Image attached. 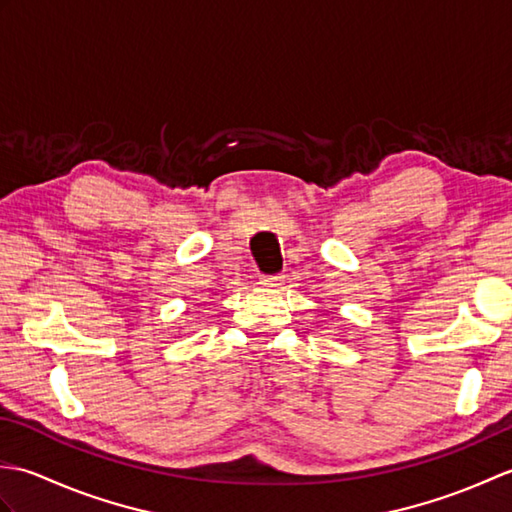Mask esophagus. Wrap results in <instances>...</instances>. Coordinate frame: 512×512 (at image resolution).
<instances>
[{"mask_svg":"<svg viewBox=\"0 0 512 512\" xmlns=\"http://www.w3.org/2000/svg\"><path fill=\"white\" fill-rule=\"evenodd\" d=\"M259 284H262L264 288H277V286L284 284V277H279V275H275V277H264L262 281H259Z\"/></svg>","mask_w":512,"mask_h":512,"instance_id":"34e87169","label":"esophagus"}]
</instances>
